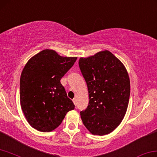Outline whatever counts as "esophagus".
Masks as SVG:
<instances>
[{
	"label": "esophagus",
	"instance_id": "1",
	"mask_svg": "<svg viewBox=\"0 0 157 157\" xmlns=\"http://www.w3.org/2000/svg\"><path fill=\"white\" fill-rule=\"evenodd\" d=\"M72 100H73V102L74 103V105H76V99L75 98H74Z\"/></svg>",
	"mask_w": 157,
	"mask_h": 157
}]
</instances>
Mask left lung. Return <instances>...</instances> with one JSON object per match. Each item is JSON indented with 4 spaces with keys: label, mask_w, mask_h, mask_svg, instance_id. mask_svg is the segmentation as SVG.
<instances>
[{
    "label": "left lung",
    "mask_w": 157,
    "mask_h": 157,
    "mask_svg": "<svg viewBox=\"0 0 157 157\" xmlns=\"http://www.w3.org/2000/svg\"><path fill=\"white\" fill-rule=\"evenodd\" d=\"M87 83L89 103L80 112L84 126L93 135L110 133L121 124L128 105L130 79L125 67L105 50L78 61Z\"/></svg>",
    "instance_id": "8db88e82"
}]
</instances>
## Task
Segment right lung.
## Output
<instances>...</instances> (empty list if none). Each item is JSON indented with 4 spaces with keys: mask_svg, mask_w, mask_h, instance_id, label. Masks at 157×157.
Returning <instances> with one entry per match:
<instances>
[{
    "mask_svg": "<svg viewBox=\"0 0 157 157\" xmlns=\"http://www.w3.org/2000/svg\"><path fill=\"white\" fill-rule=\"evenodd\" d=\"M76 59L62 57L47 49L31 57L25 65L20 77V104L26 120L35 129L52 131L75 107L60 80Z\"/></svg>",
    "mask_w": 157,
    "mask_h": 157,
    "instance_id": "obj_1",
    "label": "right lung"
}]
</instances>
